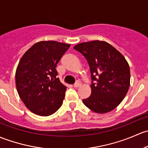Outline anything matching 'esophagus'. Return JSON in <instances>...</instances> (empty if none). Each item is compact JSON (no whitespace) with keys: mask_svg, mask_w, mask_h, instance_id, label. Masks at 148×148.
Masks as SVG:
<instances>
[{"mask_svg":"<svg viewBox=\"0 0 148 148\" xmlns=\"http://www.w3.org/2000/svg\"><path fill=\"white\" fill-rule=\"evenodd\" d=\"M80 85H81V82L77 80V81H76V83L74 84V87L75 88H78V87L80 86Z\"/></svg>","mask_w":148,"mask_h":148,"instance_id":"34e87169","label":"esophagus"}]
</instances>
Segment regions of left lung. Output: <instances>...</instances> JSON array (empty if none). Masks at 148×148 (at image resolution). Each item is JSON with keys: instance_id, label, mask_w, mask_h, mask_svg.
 Masks as SVG:
<instances>
[{"instance_id": "left-lung-1", "label": "left lung", "mask_w": 148, "mask_h": 148, "mask_svg": "<svg viewBox=\"0 0 148 148\" xmlns=\"http://www.w3.org/2000/svg\"><path fill=\"white\" fill-rule=\"evenodd\" d=\"M86 58L91 73V95L83 100L97 113L115 109L123 101L130 87V72L127 60L105 41L82 42L74 47Z\"/></svg>"}]
</instances>
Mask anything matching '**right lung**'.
Returning a JSON list of instances; mask_svg holds the SVG:
<instances>
[{
  "label": "right lung",
  "instance_id": "obj_1",
  "mask_svg": "<svg viewBox=\"0 0 148 148\" xmlns=\"http://www.w3.org/2000/svg\"><path fill=\"white\" fill-rule=\"evenodd\" d=\"M69 44L40 41L23 56L16 72L18 93L33 113L48 116L63 104L67 87L57 77L56 66Z\"/></svg>",
  "mask_w": 148,
  "mask_h": 148
}]
</instances>
